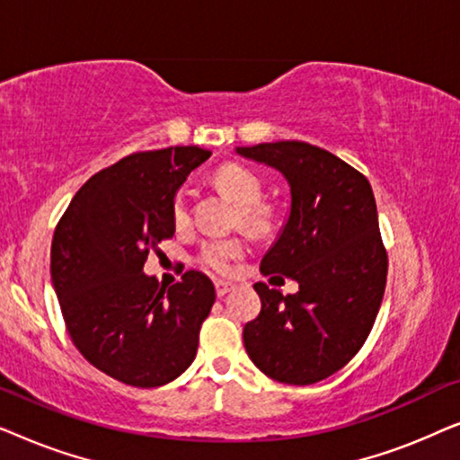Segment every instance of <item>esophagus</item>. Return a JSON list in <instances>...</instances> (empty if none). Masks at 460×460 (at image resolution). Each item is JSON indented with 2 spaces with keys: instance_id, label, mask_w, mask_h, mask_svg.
<instances>
[{
  "instance_id": "1",
  "label": "esophagus",
  "mask_w": 460,
  "mask_h": 460,
  "mask_svg": "<svg viewBox=\"0 0 460 460\" xmlns=\"http://www.w3.org/2000/svg\"><path fill=\"white\" fill-rule=\"evenodd\" d=\"M230 291H234V285H232V282H228V280H216L217 297H226V295H228Z\"/></svg>"
}]
</instances>
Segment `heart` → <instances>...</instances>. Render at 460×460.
I'll return each instance as SVG.
<instances>
[{
	"label": "heart",
	"instance_id": "1",
	"mask_svg": "<svg viewBox=\"0 0 460 460\" xmlns=\"http://www.w3.org/2000/svg\"><path fill=\"white\" fill-rule=\"evenodd\" d=\"M216 184L228 194L238 205L236 222L243 224L253 234H268L274 230L279 211L272 203L261 200L263 181L255 172L241 163H226L216 172ZM172 222L178 228H186L190 224V203L184 190H178L172 200ZM247 243L243 238H209L200 244L199 261L200 266L216 274H228L234 261L247 253Z\"/></svg>",
	"mask_w": 460,
	"mask_h": 460
}]
</instances>
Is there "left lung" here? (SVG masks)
I'll list each match as a JSON object with an SVG mask.
<instances>
[{
  "mask_svg": "<svg viewBox=\"0 0 460 460\" xmlns=\"http://www.w3.org/2000/svg\"><path fill=\"white\" fill-rule=\"evenodd\" d=\"M236 153L276 167L291 186V216L261 272L299 282L295 295L255 282L261 312L244 324V349L270 379L310 385L360 351L379 314L387 251L373 188L358 169L307 142H266Z\"/></svg>",
  "mask_w": 460,
  "mask_h": 460,
  "instance_id": "obj_1",
  "label": "left lung"
}]
</instances>
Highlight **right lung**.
<instances>
[{
  "label": "right lung",
  "instance_id": "add662e5",
  "mask_svg": "<svg viewBox=\"0 0 460 460\" xmlns=\"http://www.w3.org/2000/svg\"><path fill=\"white\" fill-rule=\"evenodd\" d=\"M209 156L199 146L123 156L79 188L54 230L49 268L68 335L125 385H165L197 356L213 282L188 270L167 288L142 268L173 236V194Z\"/></svg>",
  "mask_w": 460,
  "mask_h": 460
}]
</instances>
